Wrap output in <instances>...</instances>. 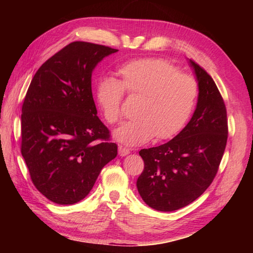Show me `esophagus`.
Returning a JSON list of instances; mask_svg holds the SVG:
<instances>
[{"instance_id": "obj_1", "label": "esophagus", "mask_w": 253, "mask_h": 253, "mask_svg": "<svg viewBox=\"0 0 253 253\" xmlns=\"http://www.w3.org/2000/svg\"><path fill=\"white\" fill-rule=\"evenodd\" d=\"M129 153H130L129 149H127L123 146H118V154H120L121 157H126V155H128Z\"/></svg>"}]
</instances>
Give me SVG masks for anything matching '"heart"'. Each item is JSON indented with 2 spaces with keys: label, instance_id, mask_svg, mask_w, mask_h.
Segmentation results:
<instances>
[{
  "label": "heart",
  "instance_id": "1",
  "mask_svg": "<svg viewBox=\"0 0 253 253\" xmlns=\"http://www.w3.org/2000/svg\"><path fill=\"white\" fill-rule=\"evenodd\" d=\"M118 80L101 78L95 85V100L104 120L116 124L122 117L124 91L140 95L137 118L117 128L113 136L128 147L140 146L155 136L173 138L182 130L198 96V84L190 75L179 73L174 64L161 58H142L117 68Z\"/></svg>",
  "mask_w": 253,
  "mask_h": 253
}]
</instances>
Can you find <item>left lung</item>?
<instances>
[{
  "label": "left lung",
  "mask_w": 253,
  "mask_h": 253,
  "mask_svg": "<svg viewBox=\"0 0 253 253\" xmlns=\"http://www.w3.org/2000/svg\"><path fill=\"white\" fill-rule=\"evenodd\" d=\"M198 102L189 123L170 141L142 149L144 169L137 189L142 200L157 211L170 212L200 197L211 185L227 142V114L212 77L193 61Z\"/></svg>",
  "instance_id": "left-lung-1"
}]
</instances>
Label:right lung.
I'll use <instances>...</instances> for the list:
<instances>
[{
    "instance_id": "1",
    "label": "right lung",
    "mask_w": 253,
    "mask_h": 253,
    "mask_svg": "<svg viewBox=\"0 0 253 253\" xmlns=\"http://www.w3.org/2000/svg\"><path fill=\"white\" fill-rule=\"evenodd\" d=\"M118 50L72 42L32 78L21 109V155L31 180L45 198L74 204L92 189L117 146L96 116L91 90L95 66Z\"/></svg>"
}]
</instances>
